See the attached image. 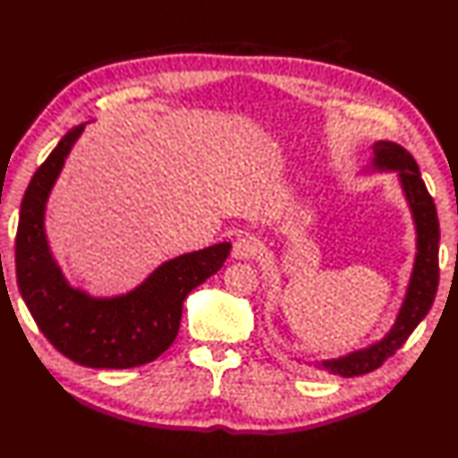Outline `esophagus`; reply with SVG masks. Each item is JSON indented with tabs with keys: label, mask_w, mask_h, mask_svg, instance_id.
<instances>
[{
	"label": "esophagus",
	"mask_w": 458,
	"mask_h": 458,
	"mask_svg": "<svg viewBox=\"0 0 458 458\" xmlns=\"http://www.w3.org/2000/svg\"><path fill=\"white\" fill-rule=\"evenodd\" d=\"M256 252V242L252 237H239L235 242H233V250H231V259L235 260H247Z\"/></svg>",
	"instance_id": "34e87169"
}]
</instances>
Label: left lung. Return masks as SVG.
<instances>
[{
    "label": "left lung",
    "instance_id": "8db88e82",
    "mask_svg": "<svg viewBox=\"0 0 458 458\" xmlns=\"http://www.w3.org/2000/svg\"><path fill=\"white\" fill-rule=\"evenodd\" d=\"M371 153L369 165H365L361 173H396L400 191L404 194L411 221H414L416 254L403 305L398 309L394 325L385 336L375 340L367 348L353 350L340 358L315 361L318 369L340 377L371 373L390 355H394L396 350L403 348L410 334L429 313L439 284V219L433 198L421 181L418 163L403 145L386 140L375 141L371 145Z\"/></svg>",
    "mask_w": 458,
    "mask_h": 458
}]
</instances>
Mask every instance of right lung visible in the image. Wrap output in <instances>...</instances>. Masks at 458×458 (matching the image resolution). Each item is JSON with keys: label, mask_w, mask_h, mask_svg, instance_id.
<instances>
[{"label": "right lung", "mask_w": 458, "mask_h": 458, "mask_svg": "<svg viewBox=\"0 0 458 458\" xmlns=\"http://www.w3.org/2000/svg\"><path fill=\"white\" fill-rule=\"evenodd\" d=\"M83 130L80 124L65 133L30 178L15 239L17 285L37 327L65 358L93 369H130L169 350L186 295L219 270L231 242L165 260L120 295L95 297L72 285L54 259L44 221L52 188Z\"/></svg>", "instance_id": "right-lung-1"}]
</instances>
